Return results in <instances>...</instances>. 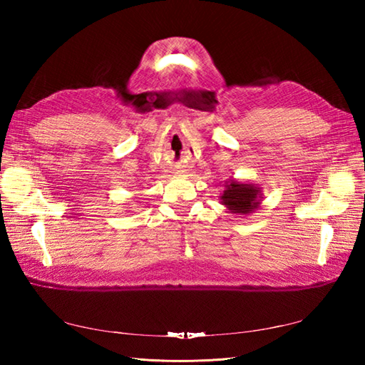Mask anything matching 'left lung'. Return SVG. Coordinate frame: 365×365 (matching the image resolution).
Here are the masks:
<instances>
[{
  "label": "left lung",
  "mask_w": 365,
  "mask_h": 365,
  "mask_svg": "<svg viewBox=\"0 0 365 365\" xmlns=\"http://www.w3.org/2000/svg\"><path fill=\"white\" fill-rule=\"evenodd\" d=\"M221 204L230 213L240 215V218L251 215L262 204V190L250 182H240L229 178L224 182V191L220 196Z\"/></svg>",
  "instance_id": "obj_1"
}]
</instances>
